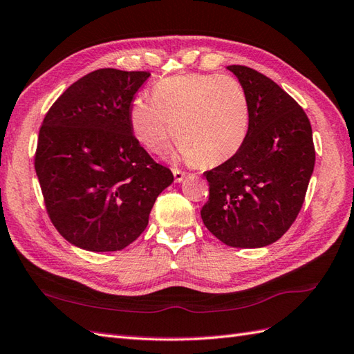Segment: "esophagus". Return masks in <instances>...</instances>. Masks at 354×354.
Returning a JSON list of instances; mask_svg holds the SVG:
<instances>
[{"label":"esophagus","instance_id":"obj_1","mask_svg":"<svg viewBox=\"0 0 354 354\" xmlns=\"http://www.w3.org/2000/svg\"><path fill=\"white\" fill-rule=\"evenodd\" d=\"M174 176H175L176 183H183L184 178H185V174H184V171H180L179 169H174Z\"/></svg>","mask_w":354,"mask_h":354}]
</instances>
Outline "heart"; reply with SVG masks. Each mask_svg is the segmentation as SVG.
I'll use <instances>...</instances> for the list:
<instances>
[{
	"label": "heart",
	"mask_w": 354,
	"mask_h": 354,
	"mask_svg": "<svg viewBox=\"0 0 354 354\" xmlns=\"http://www.w3.org/2000/svg\"><path fill=\"white\" fill-rule=\"evenodd\" d=\"M250 110L236 80L220 75L170 77L152 90V101L140 97L131 109V128L143 147L164 155L180 143L185 161L203 166L231 160L249 133Z\"/></svg>",
	"instance_id": "b5f03b06"
}]
</instances>
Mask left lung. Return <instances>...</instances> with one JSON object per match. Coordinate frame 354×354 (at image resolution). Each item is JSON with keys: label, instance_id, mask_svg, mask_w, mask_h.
<instances>
[{"label": "left lung", "instance_id": "8db88e82", "mask_svg": "<svg viewBox=\"0 0 354 354\" xmlns=\"http://www.w3.org/2000/svg\"><path fill=\"white\" fill-rule=\"evenodd\" d=\"M249 101L245 142L231 160L205 171L209 197L201 216L232 248H264L294 223L314 171L315 147L305 110L273 80L232 64Z\"/></svg>", "mask_w": 354, "mask_h": 354}]
</instances>
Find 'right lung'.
<instances>
[{
  "mask_svg": "<svg viewBox=\"0 0 354 354\" xmlns=\"http://www.w3.org/2000/svg\"><path fill=\"white\" fill-rule=\"evenodd\" d=\"M146 71L97 69L57 97L39 131L35 169L51 223L71 244L116 252L142 235L174 174L131 128Z\"/></svg>",
  "mask_w": 354,
  "mask_h": 354,
  "instance_id": "add662e5",
  "label": "right lung"
}]
</instances>
